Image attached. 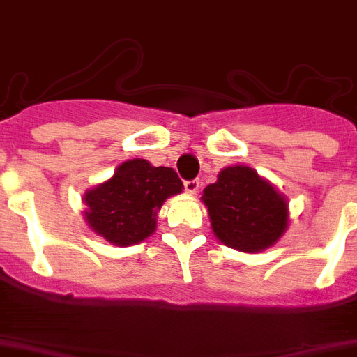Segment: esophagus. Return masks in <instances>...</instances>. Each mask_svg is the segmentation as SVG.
Segmentation results:
<instances>
[{
    "instance_id": "esophagus-1",
    "label": "esophagus",
    "mask_w": 357,
    "mask_h": 357,
    "mask_svg": "<svg viewBox=\"0 0 357 357\" xmlns=\"http://www.w3.org/2000/svg\"><path fill=\"white\" fill-rule=\"evenodd\" d=\"M183 185H185L186 192H190V194H195V192L199 190V186H201V181H199V179H185V183H183Z\"/></svg>"
}]
</instances>
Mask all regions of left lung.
I'll use <instances>...</instances> for the list:
<instances>
[{
  "instance_id": "obj_1",
  "label": "left lung",
  "mask_w": 357,
  "mask_h": 357,
  "mask_svg": "<svg viewBox=\"0 0 357 357\" xmlns=\"http://www.w3.org/2000/svg\"><path fill=\"white\" fill-rule=\"evenodd\" d=\"M213 232L241 252L275 245L287 229V202L257 172L245 165L227 167L202 194Z\"/></svg>"
}]
</instances>
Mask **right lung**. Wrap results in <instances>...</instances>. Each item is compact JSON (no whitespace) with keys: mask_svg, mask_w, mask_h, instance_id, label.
Returning <instances> with one entry per match:
<instances>
[{"mask_svg":"<svg viewBox=\"0 0 357 357\" xmlns=\"http://www.w3.org/2000/svg\"><path fill=\"white\" fill-rule=\"evenodd\" d=\"M181 188V179L171 167H153L141 158L128 160L109 181L84 195L86 220L107 241L135 245L155 232L158 209Z\"/></svg>","mask_w":357,"mask_h":357,"instance_id":"right-lung-1","label":"right lung"}]
</instances>
